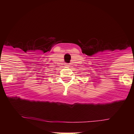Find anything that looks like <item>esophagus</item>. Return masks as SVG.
I'll use <instances>...</instances> for the list:
<instances>
[{"instance_id":"obj_1","label":"esophagus","mask_w":134,"mask_h":134,"mask_svg":"<svg viewBox=\"0 0 134 134\" xmlns=\"http://www.w3.org/2000/svg\"><path fill=\"white\" fill-rule=\"evenodd\" d=\"M66 65H67V64H66ZM67 66H69V65H67Z\"/></svg>"}]
</instances>
